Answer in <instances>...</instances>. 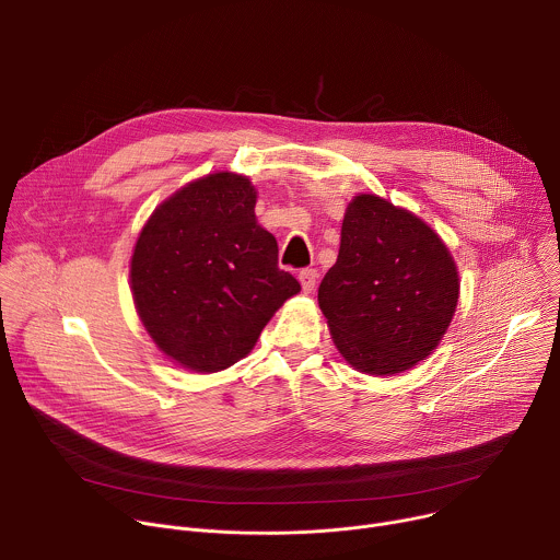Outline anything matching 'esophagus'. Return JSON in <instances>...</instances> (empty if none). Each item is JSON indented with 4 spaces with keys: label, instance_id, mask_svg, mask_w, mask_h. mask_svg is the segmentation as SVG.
<instances>
[{
    "label": "esophagus",
    "instance_id": "esophagus-1",
    "mask_svg": "<svg viewBox=\"0 0 560 560\" xmlns=\"http://www.w3.org/2000/svg\"><path fill=\"white\" fill-rule=\"evenodd\" d=\"M316 279H318V275H316V270H312V268H305V270L299 272V281H301L303 292H312L314 285H316Z\"/></svg>",
    "mask_w": 560,
    "mask_h": 560
}]
</instances>
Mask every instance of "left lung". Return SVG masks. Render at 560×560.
Returning a JSON list of instances; mask_svg holds the SVG:
<instances>
[{"mask_svg": "<svg viewBox=\"0 0 560 560\" xmlns=\"http://www.w3.org/2000/svg\"><path fill=\"white\" fill-rule=\"evenodd\" d=\"M458 290L454 257L423 219L357 195L343 214L337 264L318 285V307L357 372L394 376L436 350Z\"/></svg>", "mask_w": 560, "mask_h": 560, "instance_id": "1", "label": "left lung"}]
</instances>
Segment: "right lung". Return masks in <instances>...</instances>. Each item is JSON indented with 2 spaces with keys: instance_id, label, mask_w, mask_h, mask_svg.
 Wrapping results in <instances>:
<instances>
[{
  "instance_id": "1",
  "label": "right lung",
  "mask_w": 560,
  "mask_h": 560,
  "mask_svg": "<svg viewBox=\"0 0 560 560\" xmlns=\"http://www.w3.org/2000/svg\"><path fill=\"white\" fill-rule=\"evenodd\" d=\"M257 188L212 173L159 203L130 259V292L154 346L210 374L242 361L299 281L277 266V238L257 221Z\"/></svg>"
}]
</instances>
